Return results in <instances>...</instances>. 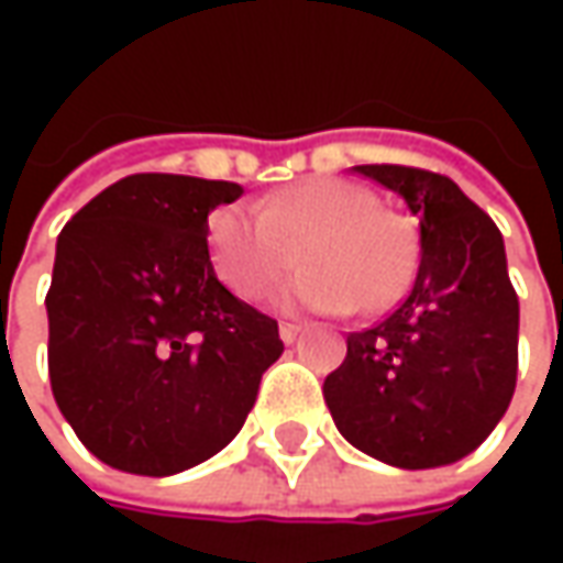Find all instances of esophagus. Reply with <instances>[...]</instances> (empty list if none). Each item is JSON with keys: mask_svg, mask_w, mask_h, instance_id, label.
Instances as JSON below:
<instances>
[{"mask_svg": "<svg viewBox=\"0 0 563 563\" xmlns=\"http://www.w3.org/2000/svg\"><path fill=\"white\" fill-rule=\"evenodd\" d=\"M278 335H282L285 344H294V341L300 338V325H294V322H282V325H278Z\"/></svg>", "mask_w": 563, "mask_h": 563, "instance_id": "obj_1", "label": "esophagus"}]
</instances>
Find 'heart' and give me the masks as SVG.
I'll return each mask as SVG.
<instances>
[{
	"mask_svg": "<svg viewBox=\"0 0 563 563\" xmlns=\"http://www.w3.org/2000/svg\"><path fill=\"white\" fill-rule=\"evenodd\" d=\"M216 275L241 300H260L294 266L303 269L275 294L282 310L347 313L382 310L398 297L417 263L413 238L398 216L378 209L366 187L310 178L244 209H219L206 228Z\"/></svg>",
	"mask_w": 563,
	"mask_h": 563,
	"instance_id": "heart-1",
	"label": "heart"
}]
</instances>
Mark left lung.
Masks as SVG:
<instances>
[{
  "label": "left lung",
  "instance_id": "8db88e82",
  "mask_svg": "<svg viewBox=\"0 0 563 563\" xmlns=\"http://www.w3.org/2000/svg\"><path fill=\"white\" fill-rule=\"evenodd\" d=\"M420 219V269L395 313L347 335L322 391L338 432L400 470L466 457L505 417L517 385L520 303L495 222L451 178L354 165Z\"/></svg>",
  "mask_w": 563,
  "mask_h": 563
}]
</instances>
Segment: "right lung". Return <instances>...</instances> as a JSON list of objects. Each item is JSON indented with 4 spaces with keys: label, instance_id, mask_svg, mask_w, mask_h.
<instances>
[{
    "label": "right lung",
    "instance_id": "right-lung-1",
    "mask_svg": "<svg viewBox=\"0 0 563 563\" xmlns=\"http://www.w3.org/2000/svg\"><path fill=\"white\" fill-rule=\"evenodd\" d=\"M244 194L190 175H128L55 241L49 382L102 464L175 476L219 454L247 420L285 344L209 260L216 206Z\"/></svg>",
    "mask_w": 563,
    "mask_h": 563
}]
</instances>
